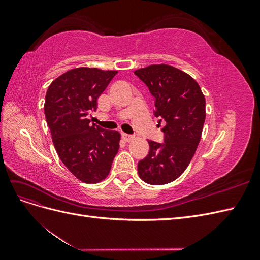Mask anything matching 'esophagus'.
<instances>
[{"label":"esophagus","instance_id":"esophagus-1","mask_svg":"<svg viewBox=\"0 0 260 260\" xmlns=\"http://www.w3.org/2000/svg\"><path fill=\"white\" fill-rule=\"evenodd\" d=\"M133 137L132 135H127V133H122V139H123V141L124 142H130L131 140H133Z\"/></svg>","mask_w":260,"mask_h":260}]
</instances>
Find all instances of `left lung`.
Returning <instances> with one entry per match:
<instances>
[{"label":"left lung","mask_w":260,"mask_h":260,"mask_svg":"<svg viewBox=\"0 0 260 260\" xmlns=\"http://www.w3.org/2000/svg\"><path fill=\"white\" fill-rule=\"evenodd\" d=\"M155 98L154 116L165 121L164 142L148 141L149 152L138 164L139 175L153 185L176 180L190 164L205 122V98L191 76L169 65L136 70Z\"/></svg>","instance_id":"left-lung-1"}]
</instances>
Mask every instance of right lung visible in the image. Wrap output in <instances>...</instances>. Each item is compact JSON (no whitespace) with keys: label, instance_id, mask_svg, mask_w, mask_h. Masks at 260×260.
<instances>
[{"label":"right lung","instance_id":"1","mask_svg":"<svg viewBox=\"0 0 260 260\" xmlns=\"http://www.w3.org/2000/svg\"><path fill=\"white\" fill-rule=\"evenodd\" d=\"M116 74L88 67L68 70L50 84L45 95L44 114L55 149L67 169L85 183L105 179L119 149V132L88 119Z\"/></svg>","mask_w":260,"mask_h":260}]
</instances>
